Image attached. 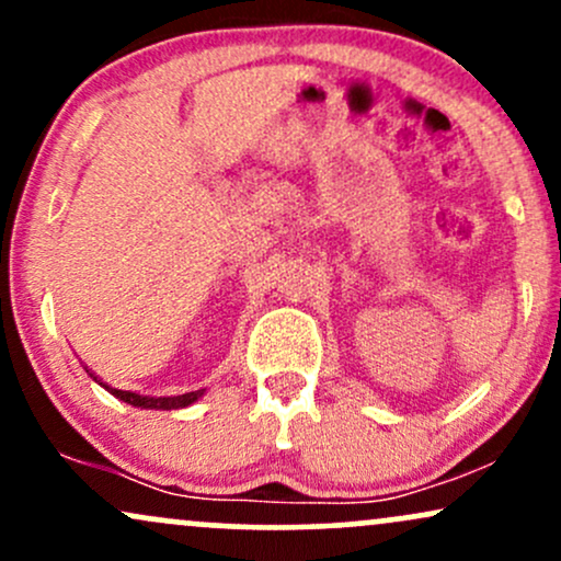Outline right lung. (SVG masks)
<instances>
[{"label":"right lung","instance_id":"right-lung-1","mask_svg":"<svg viewBox=\"0 0 561 561\" xmlns=\"http://www.w3.org/2000/svg\"><path fill=\"white\" fill-rule=\"evenodd\" d=\"M94 377V375H92ZM96 379V377H94ZM100 382V379H96ZM102 385V382H100ZM102 388H107L113 392L115 398H121V401L131 403V405H139V409H184V405L195 403L199 396H203L205 390H192V392H184V396H169V398H150V396H139V392H128V390H115L111 385H102Z\"/></svg>","mask_w":561,"mask_h":561}]
</instances>
